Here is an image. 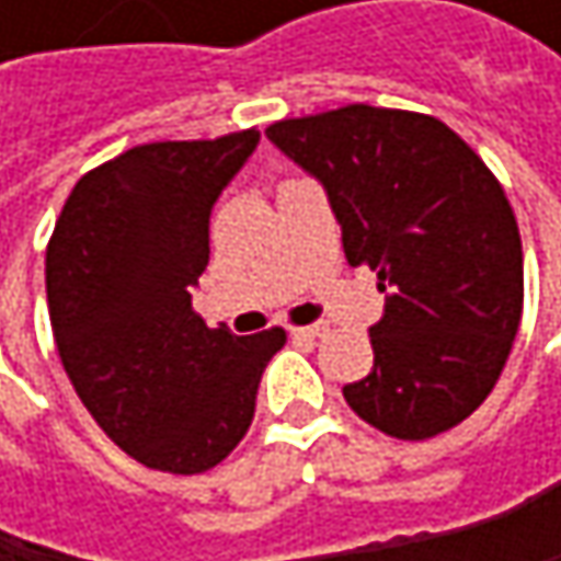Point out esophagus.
Here are the masks:
<instances>
[{"mask_svg": "<svg viewBox=\"0 0 561 561\" xmlns=\"http://www.w3.org/2000/svg\"><path fill=\"white\" fill-rule=\"evenodd\" d=\"M328 328L324 324H308V328H291V334L295 337H301V341H314V337H321Z\"/></svg>", "mask_w": 561, "mask_h": 561, "instance_id": "obj_1", "label": "esophagus"}]
</instances>
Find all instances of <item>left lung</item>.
Returning <instances> with one entry per match:
<instances>
[{
	"mask_svg": "<svg viewBox=\"0 0 561 561\" xmlns=\"http://www.w3.org/2000/svg\"><path fill=\"white\" fill-rule=\"evenodd\" d=\"M266 136L321 181L347 263L387 291L374 370L344 387L347 405L402 442L465 422L523 314V247L501 181L445 123L405 110L351 103Z\"/></svg>",
	"mask_w": 561,
	"mask_h": 561,
	"instance_id": "1",
	"label": "left lung"
}]
</instances>
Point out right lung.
<instances>
[{
	"instance_id": "add662e5",
	"label": "right lung",
	"mask_w": 561,
	"mask_h": 561,
	"mask_svg": "<svg viewBox=\"0 0 561 561\" xmlns=\"http://www.w3.org/2000/svg\"><path fill=\"white\" fill-rule=\"evenodd\" d=\"M256 146V129L136 146L73 184L48 243L60 364L96 425L156 471L220 465L285 344L282 328L240 337L191 308L210 260V210Z\"/></svg>"
}]
</instances>
